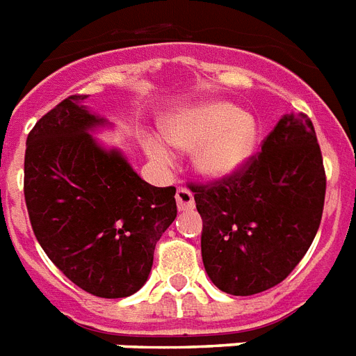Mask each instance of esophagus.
Instances as JSON below:
<instances>
[{
	"label": "esophagus",
	"mask_w": 356,
	"mask_h": 356,
	"mask_svg": "<svg viewBox=\"0 0 356 356\" xmlns=\"http://www.w3.org/2000/svg\"><path fill=\"white\" fill-rule=\"evenodd\" d=\"M176 204L180 211H193L195 209V196L187 187H178L176 191Z\"/></svg>",
	"instance_id": "esophagus-1"
}]
</instances>
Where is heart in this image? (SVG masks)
I'll return each mask as SVG.
<instances>
[{
  "label": "heart",
  "mask_w": 356,
  "mask_h": 356,
  "mask_svg": "<svg viewBox=\"0 0 356 356\" xmlns=\"http://www.w3.org/2000/svg\"><path fill=\"white\" fill-rule=\"evenodd\" d=\"M165 136L180 149H195L200 172L211 178H224L236 172L251 158L257 145L258 129L233 104H207L176 114L165 123ZM145 151L158 165H171L172 154L158 138H149Z\"/></svg>",
  "instance_id": "heart-1"
}]
</instances>
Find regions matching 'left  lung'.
Returning <instances> with one entry per match:
<instances>
[{
	"label": "left lung",
	"mask_w": 356,
	"mask_h": 356,
	"mask_svg": "<svg viewBox=\"0 0 356 356\" xmlns=\"http://www.w3.org/2000/svg\"><path fill=\"white\" fill-rule=\"evenodd\" d=\"M189 187L214 286L234 296L271 289L298 266L322 220L325 171L315 127L304 113L287 114L236 172Z\"/></svg>",
	"instance_id": "8db88e82"
}]
</instances>
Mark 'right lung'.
Masks as SVG:
<instances>
[{
	"label": "right lung",
	"instance_id": "right-lung-1",
	"mask_svg": "<svg viewBox=\"0 0 356 356\" xmlns=\"http://www.w3.org/2000/svg\"><path fill=\"white\" fill-rule=\"evenodd\" d=\"M83 94L41 116L26 138L23 193L38 242L70 282L99 298L136 293L176 218V187H154L89 131Z\"/></svg>",
	"mask_w": 356,
	"mask_h": 356
}]
</instances>
